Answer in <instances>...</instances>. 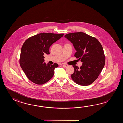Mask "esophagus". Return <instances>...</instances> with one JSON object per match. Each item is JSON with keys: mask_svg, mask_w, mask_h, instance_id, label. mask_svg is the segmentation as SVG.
Listing matches in <instances>:
<instances>
[{"mask_svg": "<svg viewBox=\"0 0 123 123\" xmlns=\"http://www.w3.org/2000/svg\"><path fill=\"white\" fill-rule=\"evenodd\" d=\"M62 65L64 67H65V68H66V67H67L68 66V65H66V64H63Z\"/></svg>", "mask_w": 123, "mask_h": 123, "instance_id": "1", "label": "esophagus"}]
</instances>
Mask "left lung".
Returning <instances> with one entry per match:
<instances>
[{
    "label": "left lung",
    "instance_id": "obj_1",
    "mask_svg": "<svg viewBox=\"0 0 123 123\" xmlns=\"http://www.w3.org/2000/svg\"><path fill=\"white\" fill-rule=\"evenodd\" d=\"M65 37L72 43L76 51L74 56L83 62L80 68L73 65L75 71L72 79L80 85L91 84L104 66L105 57L102 45L95 38L82 32L66 34Z\"/></svg>",
    "mask_w": 123,
    "mask_h": 123
}]
</instances>
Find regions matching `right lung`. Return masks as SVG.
<instances>
[{
	"instance_id": "1",
	"label": "right lung",
	"mask_w": 123,
	"mask_h": 123,
	"mask_svg": "<svg viewBox=\"0 0 123 123\" xmlns=\"http://www.w3.org/2000/svg\"><path fill=\"white\" fill-rule=\"evenodd\" d=\"M64 34L41 33L30 37L24 42L21 49L20 64L29 80L37 84H43L54 76L58 64L50 65L44 62V55L50 54L52 45Z\"/></svg>"
}]
</instances>
